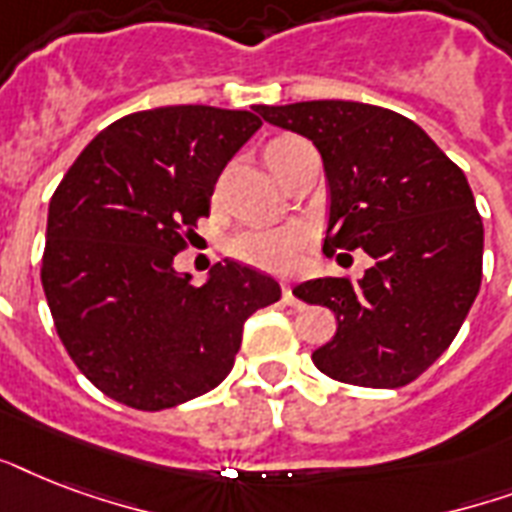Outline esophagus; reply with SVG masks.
Here are the masks:
<instances>
[{
    "mask_svg": "<svg viewBox=\"0 0 512 512\" xmlns=\"http://www.w3.org/2000/svg\"><path fill=\"white\" fill-rule=\"evenodd\" d=\"M281 300H284L287 305H292V308H297V305H300V300H297L295 292H292V287H289V284H284V287H281Z\"/></svg>",
    "mask_w": 512,
    "mask_h": 512,
    "instance_id": "34e87169",
    "label": "esophagus"
}]
</instances>
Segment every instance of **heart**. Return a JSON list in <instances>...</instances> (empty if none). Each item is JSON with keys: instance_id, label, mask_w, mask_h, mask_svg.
<instances>
[{"instance_id": "heart-1", "label": "heart", "mask_w": 512, "mask_h": 512, "mask_svg": "<svg viewBox=\"0 0 512 512\" xmlns=\"http://www.w3.org/2000/svg\"><path fill=\"white\" fill-rule=\"evenodd\" d=\"M297 138H276L263 148L265 164L276 172V162L284 148ZM233 257L241 263L255 265L263 271H292L305 249V231L300 225H279V228H247L239 231L228 244Z\"/></svg>"}]
</instances>
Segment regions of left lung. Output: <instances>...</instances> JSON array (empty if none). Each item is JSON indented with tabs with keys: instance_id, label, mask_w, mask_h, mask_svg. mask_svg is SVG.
<instances>
[{
	"instance_id": "8db88e82",
	"label": "left lung",
	"mask_w": 512,
	"mask_h": 512,
	"mask_svg": "<svg viewBox=\"0 0 512 512\" xmlns=\"http://www.w3.org/2000/svg\"><path fill=\"white\" fill-rule=\"evenodd\" d=\"M255 111L319 148L329 183L324 252L372 257L358 281L295 287L337 319L313 364L361 388L412 382L452 345L481 289L484 223L468 177L420 124L388 108L308 100Z\"/></svg>"
}]
</instances>
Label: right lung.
Segmentation results:
<instances>
[{"label":"right lung","instance_id":"add662e5","mask_svg":"<svg viewBox=\"0 0 512 512\" xmlns=\"http://www.w3.org/2000/svg\"><path fill=\"white\" fill-rule=\"evenodd\" d=\"M252 111L122 116L52 193L42 257L52 321L79 372L119 404L159 412L217 388L244 321L281 297L271 276L236 260L217 263L201 287L175 271L220 172L263 127Z\"/></svg>","mask_w":512,"mask_h":512}]
</instances>
